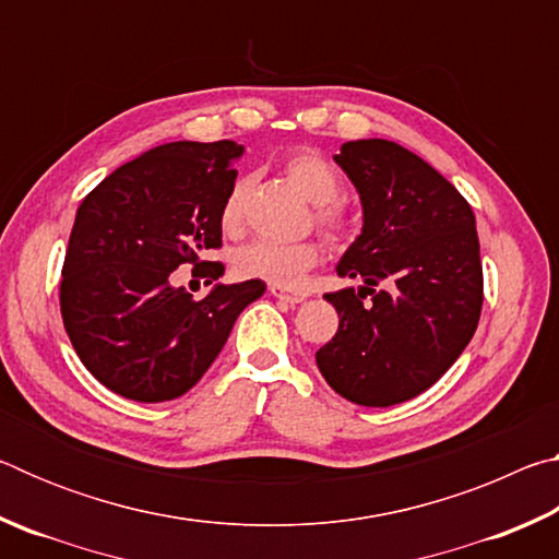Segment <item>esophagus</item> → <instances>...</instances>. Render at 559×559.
<instances>
[{"instance_id":"34e87169","label":"esophagus","mask_w":559,"mask_h":559,"mask_svg":"<svg viewBox=\"0 0 559 559\" xmlns=\"http://www.w3.org/2000/svg\"><path fill=\"white\" fill-rule=\"evenodd\" d=\"M271 296H276L283 302H290V306H296V302H302L308 298L306 290H298V288H283V286H271Z\"/></svg>"}]
</instances>
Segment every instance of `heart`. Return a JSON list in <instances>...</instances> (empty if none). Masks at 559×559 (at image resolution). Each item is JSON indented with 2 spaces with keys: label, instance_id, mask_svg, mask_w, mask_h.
<instances>
[{
  "label": "heart",
  "instance_id": "obj_1",
  "mask_svg": "<svg viewBox=\"0 0 559 559\" xmlns=\"http://www.w3.org/2000/svg\"><path fill=\"white\" fill-rule=\"evenodd\" d=\"M283 173L318 206L316 219L320 229L333 236V239L343 236L347 229V219L343 210L335 204L340 194H343V177H340L337 169L325 157L310 153V150H298V153H290L283 159ZM246 189H249V182L239 179L224 197L219 224L226 234H236L241 229ZM318 257L320 249L313 241L283 243L259 239L236 251L234 269L241 278H257L288 288L296 286L302 273L316 266Z\"/></svg>",
  "mask_w": 559,
  "mask_h": 559
}]
</instances>
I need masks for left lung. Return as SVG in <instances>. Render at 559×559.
Wrapping results in <instances>:
<instances>
[{
    "instance_id": "8db88e82",
    "label": "left lung",
    "mask_w": 559,
    "mask_h": 559,
    "mask_svg": "<svg viewBox=\"0 0 559 559\" xmlns=\"http://www.w3.org/2000/svg\"><path fill=\"white\" fill-rule=\"evenodd\" d=\"M335 163L362 202V231L335 271L362 286L325 293L340 325L316 362L345 400L392 406L429 390L476 333V216L447 177L392 140H353Z\"/></svg>"
}]
</instances>
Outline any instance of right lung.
<instances>
[{"instance_id": "add662e5", "label": "right lung", "mask_w": 559, "mask_h": 559, "mask_svg": "<svg viewBox=\"0 0 559 559\" xmlns=\"http://www.w3.org/2000/svg\"><path fill=\"white\" fill-rule=\"evenodd\" d=\"M243 147L179 140L110 173L81 202L61 278V316L86 370L126 400H177L222 353L241 310L266 283H216L202 300L175 286V271L216 281L219 212Z\"/></svg>"}]
</instances>
